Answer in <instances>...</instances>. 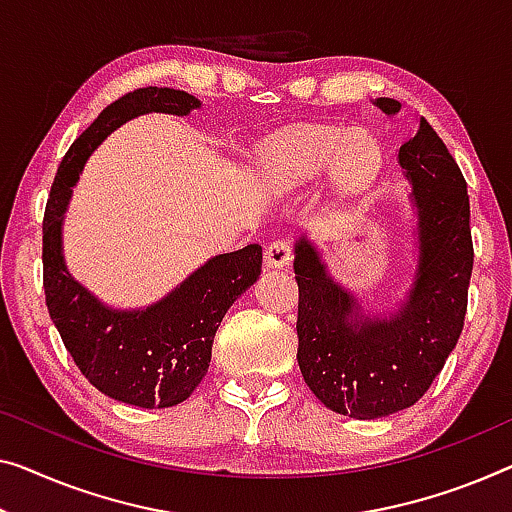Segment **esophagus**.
Wrapping results in <instances>:
<instances>
[{"instance_id":"obj_1","label":"esophagus","mask_w":512,"mask_h":512,"mask_svg":"<svg viewBox=\"0 0 512 512\" xmlns=\"http://www.w3.org/2000/svg\"><path fill=\"white\" fill-rule=\"evenodd\" d=\"M292 262V246L287 239H273L264 250V264L269 269H280V266H289Z\"/></svg>"}]
</instances>
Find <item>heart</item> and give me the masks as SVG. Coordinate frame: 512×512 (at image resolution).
<instances>
[{
  "mask_svg": "<svg viewBox=\"0 0 512 512\" xmlns=\"http://www.w3.org/2000/svg\"><path fill=\"white\" fill-rule=\"evenodd\" d=\"M331 167L342 190H363L377 177L381 151L370 135L326 128L282 135L264 151V179L278 193H294Z\"/></svg>",
  "mask_w": 512,
  "mask_h": 512,
  "instance_id": "obj_1",
  "label": "heart"
}]
</instances>
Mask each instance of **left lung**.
I'll list each match as a JSON object with an SVG mask.
<instances>
[{
    "mask_svg": "<svg viewBox=\"0 0 512 512\" xmlns=\"http://www.w3.org/2000/svg\"><path fill=\"white\" fill-rule=\"evenodd\" d=\"M377 105L388 114L400 110L393 98H377ZM398 158L421 218L416 282L398 317L361 322L308 241L296 243L294 257L301 375L319 402L361 421L407 409L432 386L460 340L474 269L467 181L444 140L421 119Z\"/></svg>",
    "mask_w": 512,
    "mask_h": 512,
    "instance_id": "obj_1",
    "label": "left lung"
}]
</instances>
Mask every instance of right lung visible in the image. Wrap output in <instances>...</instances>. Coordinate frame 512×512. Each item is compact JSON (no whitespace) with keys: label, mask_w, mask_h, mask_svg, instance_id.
<instances>
[{"label":"right lung","mask_w":512,"mask_h":512,"mask_svg":"<svg viewBox=\"0 0 512 512\" xmlns=\"http://www.w3.org/2000/svg\"><path fill=\"white\" fill-rule=\"evenodd\" d=\"M200 101L179 89L142 87L119 96L71 144L43 213V289L52 324L82 375L110 398L163 409L190 398L211 361L213 335L230 305L262 273V246L209 259L147 310L105 308L68 276L61 259V213L87 156L124 121L144 112L188 114Z\"/></svg>","instance_id":"1"}]
</instances>
